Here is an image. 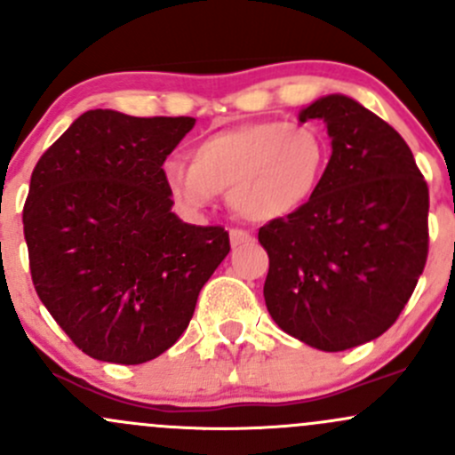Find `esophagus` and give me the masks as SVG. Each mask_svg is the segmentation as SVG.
<instances>
[{
	"instance_id": "esophagus-1",
	"label": "esophagus",
	"mask_w": 455,
	"mask_h": 455,
	"mask_svg": "<svg viewBox=\"0 0 455 455\" xmlns=\"http://www.w3.org/2000/svg\"><path fill=\"white\" fill-rule=\"evenodd\" d=\"M252 242V235L248 231H242V228H231V246L240 248L243 243Z\"/></svg>"
}]
</instances>
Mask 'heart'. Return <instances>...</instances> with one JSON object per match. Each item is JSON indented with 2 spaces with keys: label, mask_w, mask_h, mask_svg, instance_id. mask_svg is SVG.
<instances>
[{
  "label": "heart",
  "mask_w": 455,
  "mask_h": 455,
  "mask_svg": "<svg viewBox=\"0 0 455 455\" xmlns=\"http://www.w3.org/2000/svg\"><path fill=\"white\" fill-rule=\"evenodd\" d=\"M327 161L329 143L312 124L248 122L196 141L189 165L167 161L164 183L188 212H200L227 191L237 215L275 222L314 198Z\"/></svg>",
  "instance_id": "b5f03b06"
}]
</instances>
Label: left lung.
Masks as SVG:
<instances>
[{
	"label": "left lung",
	"mask_w": 455,
	"mask_h": 455,
	"mask_svg": "<svg viewBox=\"0 0 455 455\" xmlns=\"http://www.w3.org/2000/svg\"><path fill=\"white\" fill-rule=\"evenodd\" d=\"M299 119L327 124L331 159L300 212L259 228L264 299L285 333L336 353L388 331L412 296L429 191L403 137L353 98L324 95Z\"/></svg>",
	"instance_id": "obj_1"
}]
</instances>
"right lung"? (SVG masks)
Returning a JSON list of instances; mask_svg holds the SVG:
<instances>
[{
	"mask_svg": "<svg viewBox=\"0 0 455 455\" xmlns=\"http://www.w3.org/2000/svg\"><path fill=\"white\" fill-rule=\"evenodd\" d=\"M194 124L95 108L32 172L23 235L35 290L93 360L131 366L165 353L231 251L222 227L172 212L164 164Z\"/></svg>",
	"mask_w": 455,
	"mask_h": 455,
	"instance_id": "add662e5",
	"label": "right lung"
}]
</instances>
